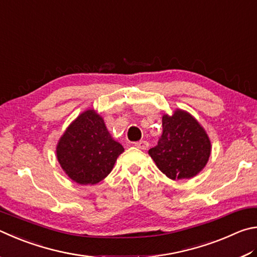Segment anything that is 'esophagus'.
Segmentation results:
<instances>
[{"instance_id": "esophagus-1", "label": "esophagus", "mask_w": 257, "mask_h": 257, "mask_svg": "<svg viewBox=\"0 0 257 257\" xmlns=\"http://www.w3.org/2000/svg\"><path fill=\"white\" fill-rule=\"evenodd\" d=\"M136 147L138 149H141V150H147L148 148H149V142L148 141H139L136 143Z\"/></svg>"}]
</instances>
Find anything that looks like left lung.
I'll use <instances>...</instances> for the list:
<instances>
[{
	"label": "left lung",
	"mask_w": 257,
	"mask_h": 257,
	"mask_svg": "<svg viewBox=\"0 0 257 257\" xmlns=\"http://www.w3.org/2000/svg\"><path fill=\"white\" fill-rule=\"evenodd\" d=\"M210 138L190 112L176 109L163 116V136L149 155L168 178L188 179L203 170L211 155Z\"/></svg>",
	"instance_id": "8db88e82"
}]
</instances>
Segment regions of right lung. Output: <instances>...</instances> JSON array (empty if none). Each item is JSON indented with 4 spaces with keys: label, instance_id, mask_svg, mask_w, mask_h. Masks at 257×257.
I'll return each mask as SVG.
<instances>
[{
    "label": "right lung",
    "instance_id": "obj_1",
    "mask_svg": "<svg viewBox=\"0 0 257 257\" xmlns=\"http://www.w3.org/2000/svg\"><path fill=\"white\" fill-rule=\"evenodd\" d=\"M124 152L108 132L102 117L87 109L67 126L56 146L62 169L80 185H94L108 176Z\"/></svg>",
    "mask_w": 257,
    "mask_h": 257
}]
</instances>
